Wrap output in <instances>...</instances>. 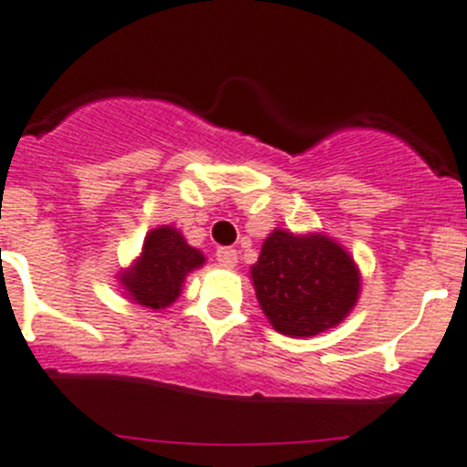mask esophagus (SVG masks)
<instances>
[{"mask_svg":"<svg viewBox=\"0 0 467 467\" xmlns=\"http://www.w3.org/2000/svg\"><path fill=\"white\" fill-rule=\"evenodd\" d=\"M237 260L239 255L234 248H219V251H216V262H219L223 268H234L237 266Z\"/></svg>","mask_w":467,"mask_h":467,"instance_id":"obj_1","label":"esophagus"}]
</instances>
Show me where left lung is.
I'll use <instances>...</instances> for the list:
<instances>
[{"mask_svg":"<svg viewBox=\"0 0 467 467\" xmlns=\"http://www.w3.org/2000/svg\"><path fill=\"white\" fill-rule=\"evenodd\" d=\"M264 317L286 337H317L355 309L361 271L346 246L325 233L275 228L251 266Z\"/></svg>","mask_w":467,"mask_h":467,"instance_id":"1","label":"left lung"}]
</instances>
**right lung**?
<instances>
[{
    "label": "right lung",
    "instance_id": "1",
    "mask_svg": "<svg viewBox=\"0 0 467 467\" xmlns=\"http://www.w3.org/2000/svg\"><path fill=\"white\" fill-rule=\"evenodd\" d=\"M203 264V253L190 246L181 230L158 225L146 233L142 253L117 273V280L130 303L160 312L176 303L185 277Z\"/></svg>",
    "mask_w": 467,
    "mask_h": 467
}]
</instances>
